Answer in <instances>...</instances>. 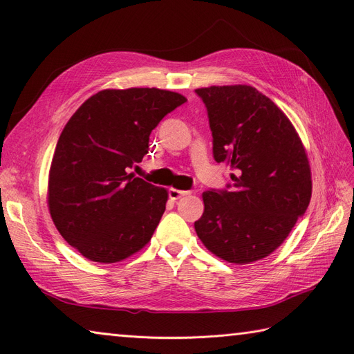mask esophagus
Segmentation results:
<instances>
[{
    "mask_svg": "<svg viewBox=\"0 0 354 354\" xmlns=\"http://www.w3.org/2000/svg\"><path fill=\"white\" fill-rule=\"evenodd\" d=\"M189 194H190V192L177 190V189H173V187H171V189L168 190V196H169L171 201H177V199L183 198V196H186V195H189Z\"/></svg>",
    "mask_w": 354,
    "mask_h": 354,
    "instance_id": "1",
    "label": "esophagus"
}]
</instances>
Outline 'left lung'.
Instances as JSON below:
<instances>
[{
	"label": "left lung",
	"instance_id": "1",
	"mask_svg": "<svg viewBox=\"0 0 354 354\" xmlns=\"http://www.w3.org/2000/svg\"><path fill=\"white\" fill-rule=\"evenodd\" d=\"M212 133V155L233 169L227 189L203 192L195 230L220 259L248 264L286 239L312 198L304 146L286 115L250 85L198 88Z\"/></svg>",
	"mask_w": 354,
	"mask_h": 354
}]
</instances>
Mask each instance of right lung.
Listing matches in <instances>:
<instances>
[{
    "label": "right lung",
    "instance_id": "add662e5",
    "mask_svg": "<svg viewBox=\"0 0 354 354\" xmlns=\"http://www.w3.org/2000/svg\"><path fill=\"white\" fill-rule=\"evenodd\" d=\"M186 97L159 88L103 90L63 128L48 176V208L59 233L85 259L116 263L151 241L165 211L164 187L128 174L149 136Z\"/></svg>",
    "mask_w": 354,
    "mask_h": 354
}]
</instances>
